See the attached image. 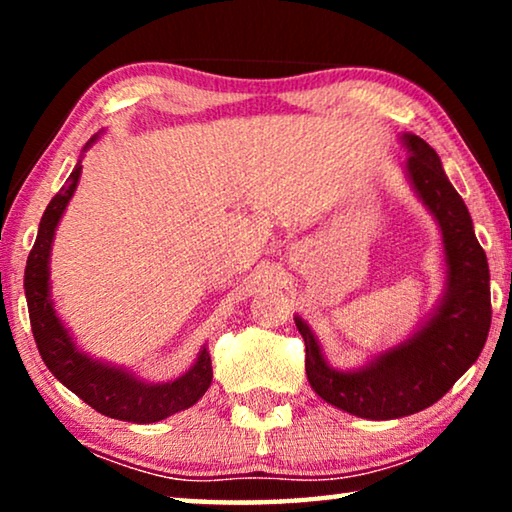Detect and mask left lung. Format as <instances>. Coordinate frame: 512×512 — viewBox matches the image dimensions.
I'll return each instance as SVG.
<instances>
[{
  "label": "left lung",
  "mask_w": 512,
  "mask_h": 512,
  "mask_svg": "<svg viewBox=\"0 0 512 512\" xmlns=\"http://www.w3.org/2000/svg\"><path fill=\"white\" fill-rule=\"evenodd\" d=\"M402 142L406 176L443 232L447 287L440 305L418 332L357 370L329 366L314 332L296 316L311 388L327 404L368 420L404 418L436 404L479 359L492 318L488 259L463 198L422 137L404 133Z\"/></svg>",
  "instance_id": "obj_1"
}]
</instances>
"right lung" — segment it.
Returning <instances> with one entry per match:
<instances>
[{
    "mask_svg": "<svg viewBox=\"0 0 512 512\" xmlns=\"http://www.w3.org/2000/svg\"><path fill=\"white\" fill-rule=\"evenodd\" d=\"M99 140V133L83 146L88 151ZM81 178V160L76 162L74 171L69 173L67 183L60 192L51 198L45 214L40 219L38 237L33 244L27 271H24V293H27L29 318L33 339H36L38 352L45 366L51 370L60 384L90 404L108 418L151 424L169 418V415L185 411L194 406L205 395L212 384V359L207 348L198 352L194 366L185 375L164 384H151V381L137 379L133 372L124 368L108 366V363L90 359L88 354L76 348L72 336L60 323L49 291V257L51 244L63 216L69 198L74 196L76 185Z\"/></svg>",
    "mask_w": 512,
    "mask_h": 512,
    "instance_id": "right-lung-1",
    "label": "right lung"
}]
</instances>
